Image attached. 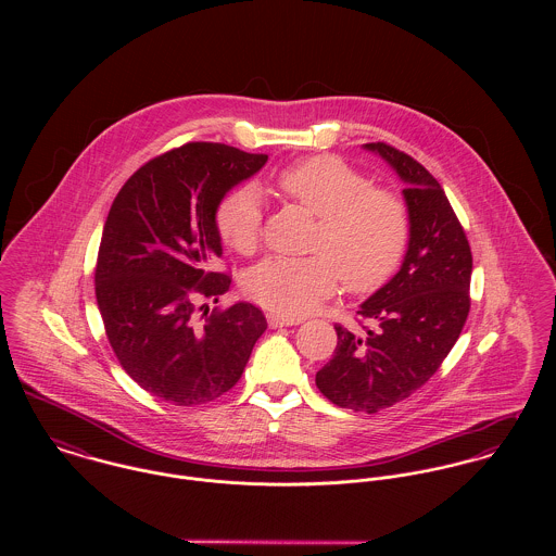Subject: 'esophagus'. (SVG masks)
Returning <instances> with one entry per match:
<instances>
[{
  "instance_id": "esophagus-1",
  "label": "esophagus",
  "mask_w": 556,
  "mask_h": 556,
  "mask_svg": "<svg viewBox=\"0 0 556 556\" xmlns=\"http://www.w3.org/2000/svg\"><path fill=\"white\" fill-rule=\"evenodd\" d=\"M267 323H269V327H274V329H278V327H291V325H300L302 323V318H293V317H285V315H267Z\"/></svg>"
}]
</instances>
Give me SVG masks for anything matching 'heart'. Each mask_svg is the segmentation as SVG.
I'll return each mask as SVG.
<instances>
[{"label":"heart","mask_w":556,"mask_h":556,"mask_svg":"<svg viewBox=\"0 0 556 556\" xmlns=\"http://www.w3.org/2000/svg\"><path fill=\"white\" fill-rule=\"evenodd\" d=\"M285 199L318 218L311 256H271L252 267L245 293L261 306L300 317L329 298L340 276L344 289L368 293L396 271L408 243V210L392 190L338 156H313L278 175ZM220 239L239 254H252L261 239L263 207L256 188L241 186L216 210Z\"/></svg>","instance_id":"obj_1"}]
</instances>
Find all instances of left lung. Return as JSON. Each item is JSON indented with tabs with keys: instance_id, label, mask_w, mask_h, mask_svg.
I'll list each match as a JSON object with an SVG mask.
<instances>
[{
	"instance_id": "left-lung-1",
	"label": "left lung",
	"mask_w": 556,
	"mask_h": 556,
	"mask_svg": "<svg viewBox=\"0 0 556 556\" xmlns=\"http://www.w3.org/2000/svg\"><path fill=\"white\" fill-rule=\"evenodd\" d=\"M404 181L408 248L396 276L357 311L366 333L336 325L338 344L317 372L336 406L377 413L419 390L443 364L469 317L473 256L441 184L408 154L366 143Z\"/></svg>"
}]
</instances>
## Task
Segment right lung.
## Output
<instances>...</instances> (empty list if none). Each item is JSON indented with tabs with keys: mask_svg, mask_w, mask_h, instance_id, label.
I'll use <instances>...</instances> for the list:
<instances>
[{
	"mask_svg": "<svg viewBox=\"0 0 556 556\" xmlns=\"http://www.w3.org/2000/svg\"><path fill=\"white\" fill-rule=\"evenodd\" d=\"M265 162L223 143H186L146 162L111 205L96 302L117 362L152 396L177 406L223 396L267 329L245 302L212 315L207 304L197 308L231 287L229 274L214 271L223 256L216 210Z\"/></svg>",
	"mask_w": 556,
	"mask_h": 556,
	"instance_id": "right-lung-1",
	"label": "right lung"
}]
</instances>
